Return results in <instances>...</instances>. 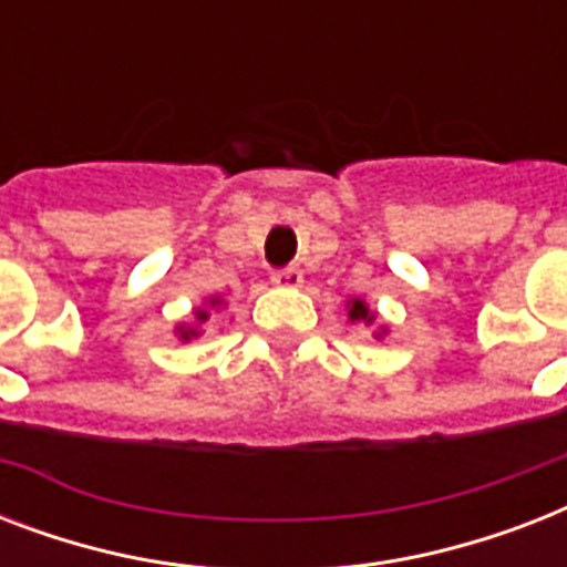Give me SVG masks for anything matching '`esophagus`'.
Segmentation results:
<instances>
[{
  "label": "esophagus",
  "mask_w": 567,
  "mask_h": 567,
  "mask_svg": "<svg viewBox=\"0 0 567 567\" xmlns=\"http://www.w3.org/2000/svg\"><path fill=\"white\" fill-rule=\"evenodd\" d=\"M270 282L279 288H300L302 285V270L300 267H279L270 274Z\"/></svg>",
  "instance_id": "obj_1"
}]
</instances>
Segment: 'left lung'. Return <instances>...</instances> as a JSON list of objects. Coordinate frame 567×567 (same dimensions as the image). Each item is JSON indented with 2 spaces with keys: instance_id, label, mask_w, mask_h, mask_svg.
Returning a JSON list of instances; mask_svg holds the SVG:
<instances>
[{
  "instance_id": "obj_1",
  "label": "left lung",
  "mask_w": 567,
  "mask_h": 567,
  "mask_svg": "<svg viewBox=\"0 0 567 567\" xmlns=\"http://www.w3.org/2000/svg\"><path fill=\"white\" fill-rule=\"evenodd\" d=\"M350 320H364V323H371L373 315L368 311V306H364L362 300H353V306H350Z\"/></svg>"
}]
</instances>
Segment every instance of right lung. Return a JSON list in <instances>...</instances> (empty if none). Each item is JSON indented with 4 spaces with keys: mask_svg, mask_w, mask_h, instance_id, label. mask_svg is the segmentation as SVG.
<instances>
[{
    "mask_svg": "<svg viewBox=\"0 0 567 567\" xmlns=\"http://www.w3.org/2000/svg\"><path fill=\"white\" fill-rule=\"evenodd\" d=\"M212 306H220V300H212ZM194 315H196V323H203V320L212 318V315H208V311H205V309H196ZM196 336H199V332H196L194 327H179V338H182V341H190V338H196Z\"/></svg>",
    "mask_w": 567,
    "mask_h": 567,
    "instance_id": "add662e5",
    "label": "right lung"
}]
</instances>
